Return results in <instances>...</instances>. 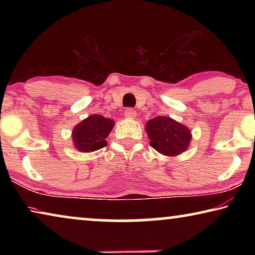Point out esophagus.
Returning a JSON list of instances; mask_svg holds the SVG:
<instances>
[{
  "label": "esophagus",
  "mask_w": 255,
  "mask_h": 255,
  "mask_svg": "<svg viewBox=\"0 0 255 255\" xmlns=\"http://www.w3.org/2000/svg\"><path fill=\"white\" fill-rule=\"evenodd\" d=\"M135 116H136V111L133 109H130V108L125 111V117L128 118V119H132L133 117H135Z\"/></svg>",
  "instance_id": "1"
}]
</instances>
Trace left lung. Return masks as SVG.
<instances>
[{"instance_id":"1","label":"left lung","mask_w":255,"mask_h":255,"mask_svg":"<svg viewBox=\"0 0 255 255\" xmlns=\"http://www.w3.org/2000/svg\"><path fill=\"white\" fill-rule=\"evenodd\" d=\"M145 130L149 145L165 156H176L188 149L192 139L191 130L167 116H158L146 123Z\"/></svg>"}]
</instances>
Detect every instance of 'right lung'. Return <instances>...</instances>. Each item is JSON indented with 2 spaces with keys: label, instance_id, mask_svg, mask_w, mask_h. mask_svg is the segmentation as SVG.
Instances as JSON below:
<instances>
[{
  "label": "right lung",
  "instance_id": "obj_1",
  "mask_svg": "<svg viewBox=\"0 0 255 255\" xmlns=\"http://www.w3.org/2000/svg\"><path fill=\"white\" fill-rule=\"evenodd\" d=\"M115 122L101 115H91L82 120L72 131L73 146L82 153H90L107 146L106 138L109 136Z\"/></svg>",
  "mask_w": 255,
  "mask_h": 255
}]
</instances>
